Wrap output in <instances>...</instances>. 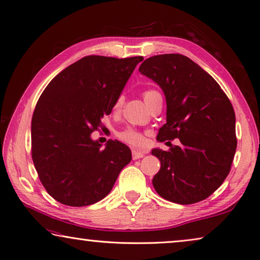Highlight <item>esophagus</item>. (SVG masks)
Listing matches in <instances>:
<instances>
[{
	"instance_id": "34e87169",
	"label": "esophagus",
	"mask_w": 260,
	"mask_h": 260,
	"mask_svg": "<svg viewBox=\"0 0 260 260\" xmlns=\"http://www.w3.org/2000/svg\"><path fill=\"white\" fill-rule=\"evenodd\" d=\"M145 153L141 152V150H137V149H133L132 150V156H133V159H138V158H142L144 157Z\"/></svg>"
}]
</instances>
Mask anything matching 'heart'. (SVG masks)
Returning a JSON list of instances; mask_svg holds the SVG:
<instances>
[{
  "mask_svg": "<svg viewBox=\"0 0 260 260\" xmlns=\"http://www.w3.org/2000/svg\"><path fill=\"white\" fill-rule=\"evenodd\" d=\"M156 93V90L154 89H149V90H146V92L144 93V100L145 102H148V100L152 98V96ZM122 104H123V99L122 98H118L116 100V102L114 103V106H113V112L114 113H117L120 107H122ZM117 137L119 141H122L126 144L131 145V146H135V147H141L143 146V145L145 144V137L144 135L142 134V133L140 131H137L136 128H133V127H125L124 129L119 131L117 133Z\"/></svg>",
  "mask_w": 260,
  "mask_h": 260,
  "instance_id": "heart-1",
  "label": "heart"
}]
</instances>
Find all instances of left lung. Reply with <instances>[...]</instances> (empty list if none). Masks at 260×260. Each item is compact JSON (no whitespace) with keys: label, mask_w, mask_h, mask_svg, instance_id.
<instances>
[{"label":"left lung","mask_w":260,"mask_h":260,"mask_svg":"<svg viewBox=\"0 0 260 260\" xmlns=\"http://www.w3.org/2000/svg\"><path fill=\"white\" fill-rule=\"evenodd\" d=\"M138 71L157 83L166 96L167 120L157 140L179 138L182 143L168 150H152L160 161L153 178L155 190L182 205L204 201L224 183L236 152L231 101L207 72L182 54L148 57Z\"/></svg>","instance_id":"left-lung-1"}]
</instances>
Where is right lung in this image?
Masks as SVG:
<instances>
[{
	"label": "right lung",
	"instance_id": "1",
	"mask_svg": "<svg viewBox=\"0 0 260 260\" xmlns=\"http://www.w3.org/2000/svg\"><path fill=\"white\" fill-rule=\"evenodd\" d=\"M143 56L88 55L48 83L32 117V158L46 191L58 203L82 207L100 202L132 159L118 141L101 148L90 134L105 127L114 103Z\"/></svg>",
	"mask_w": 260,
	"mask_h": 260
}]
</instances>
